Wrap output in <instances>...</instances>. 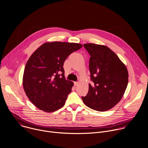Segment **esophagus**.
<instances>
[{"label":"esophagus","mask_w":148,"mask_h":148,"mask_svg":"<svg viewBox=\"0 0 148 148\" xmlns=\"http://www.w3.org/2000/svg\"><path fill=\"white\" fill-rule=\"evenodd\" d=\"M78 82H74V86H78Z\"/></svg>","instance_id":"obj_1"}]
</instances>
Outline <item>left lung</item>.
<instances>
[{"instance_id":"8db88e82","label":"left lung","mask_w":148,"mask_h":148,"mask_svg":"<svg viewBox=\"0 0 148 148\" xmlns=\"http://www.w3.org/2000/svg\"><path fill=\"white\" fill-rule=\"evenodd\" d=\"M84 47L91 56L89 61L91 84L81 98L87 107L98 111L109 110L121 99L128 82V73L116 54L105 46L92 43Z\"/></svg>"}]
</instances>
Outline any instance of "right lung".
Segmentation results:
<instances>
[{"label": "right lung", "mask_w": 148, "mask_h": 148, "mask_svg": "<svg viewBox=\"0 0 148 148\" xmlns=\"http://www.w3.org/2000/svg\"><path fill=\"white\" fill-rule=\"evenodd\" d=\"M82 46L54 41L38 47L27 61L23 86L30 101L40 110L52 112L62 108L71 92L73 82L64 77V62Z\"/></svg>", "instance_id": "add662e5"}]
</instances>
